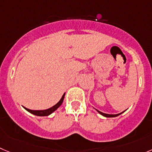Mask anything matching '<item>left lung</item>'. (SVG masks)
<instances>
[{"label": "left lung", "instance_id": "8db88e82", "mask_svg": "<svg viewBox=\"0 0 152 152\" xmlns=\"http://www.w3.org/2000/svg\"><path fill=\"white\" fill-rule=\"evenodd\" d=\"M95 110H96V109H95ZM97 110V112L99 113H100L101 115H103V116H104V117H109V118H110V117H116V116H118V115H121V114L123 113L125 111H125H123V112L120 113H118V114H107V113H104L101 112V111L98 110Z\"/></svg>", "mask_w": 152, "mask_h": 152}]
</instances>
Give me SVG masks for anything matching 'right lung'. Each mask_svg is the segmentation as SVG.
I'll return each mask as SVG.
<instances>
[{"mask_svg":"<svg viewBox=\"0 0 152 152\" xmlns=\"http://www.w3.org/2000/svg\"><path fill=\"white\" fill-rule=\"evenodd\" d=\"M65 94H66V92L63 94V96H62V98L60 99V100L59 101V102H57L55 105H53V107L48 108V109L42 110H30V109H28V108L24 107H24L26 110L28 111L29 113H32V114H34V115H37V116H48V115H50L51 113H53L56 110L58 109V108L60 107V105L63 104V100H64Z\"/></svg>","mask_w":152,"mask_h":152,"instance_id":"obj_1","label":"right lung"}]
</instances>
